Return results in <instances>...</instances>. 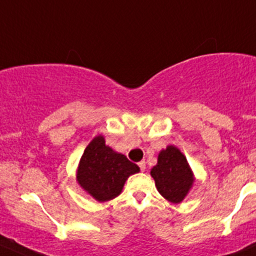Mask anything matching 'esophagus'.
<instances>
[{
  "instance_id": "obj_1",
  "label": "esophagus",
  "mask_w": 256,
  "mask_h": 256,
  "mask_svg": "<svg viewBox=\"0 0 256 256\" xmlns=\"http://www.w3.org/2000/svg\"><path fill=\"white\" fill-rule=\"evenodd\" d=\"M138 167H140L141 171H144V170H146V162H144V161L138 162Z\"/></svg>"
}]
</instances>
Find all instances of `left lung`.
I'll return each mask as SVG.
<instances>
[{
  "label": "left lung",
  "mask_w": 256,
  "mask_h": 256,
  "mask_svg": "<svg viewBox=\"0 0 256 256\" xmlns=\"http://www.w3.org/2000/svg\"><path fill=\"white\" fill-rule=\"evenodd\" d=\"M151 176L160 194L171 203L182 202L194 182L187 158L172 144L160 152L157 164L151 170Z\"/></svg>",
  "instance_id": "8db88e82"
}]
</instances>
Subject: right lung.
I'll return each mask as SVG.
<instances>
[{
  "label": "right lung",
  "instance_id": "1",
  "mask_svg": "<svg viewBox=\"0 0 256 256\" xmlns=\"http://www.w3.org/2000/svg\"><path fill=\"white\" fill-rule=\"evenodd\" d=\"M138 171V164L106 146L104 136L99 135L88 144L80 158L76 180L92 198L106 202L118 197L126 180Z\"/></svg>",
  "mask_w": 256,
  "mask_h": 256
}]
</instances>
